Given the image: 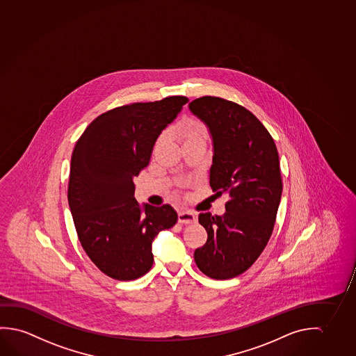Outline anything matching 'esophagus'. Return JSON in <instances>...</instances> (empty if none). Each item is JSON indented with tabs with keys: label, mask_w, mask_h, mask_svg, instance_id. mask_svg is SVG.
<instances>
[{
	"label": "esophagus",
	"mask_w": 356,
	"mask_h": 356,
	"mask_svg": "<svg viewBox=\"0 0 356 356\" xmlns=\"http://www.w3.org/2000/svg\"><path fill=\"white\" fill-rule=\"evenodd\" d=\"M197 221V216L191 211H181L178 214V222L181 224H193Z\"/></svg>",
	"instance_id": "1"
}]
</instances>
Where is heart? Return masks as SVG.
Masks as SVG:
<instances>
[{
  "label": "heart",
  "instance_id": "b5f03b06",
  "mask_svg": "<svg viewBox=\"0 0 356 356\" xmlns=\"http://www.w3.org/2000/svg\"><path fill=\"white\" fill-rule=\"evenodd\" d=\"M175 135L181 145L195 140H207V130L197 120H186L175 130ZM162 141V138L159 140Z\"/></svg>",
  "mask_w": 356,
  "mask_h": 356
}]
</instances>
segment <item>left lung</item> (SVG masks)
<instances>
[{
  "label": "left lung",
  "instance_id": "8db88e82",
  "mask_svg": "<svg viewBox=\"0 0 356 356\" xmlns=\"http://www.w3.org/2000/svg\"><path fill=\"white\" fill-rule=\"evenodd\" d=\"M189 110L211 136L210 186L229 197L224 214H199L208 240L194 260L204 275L229 280L254 265L271 237L282 195L278 152L265 126L235 102L203 96Z\"/></svg>",
  "mask_w": 356,
  "mask_h": 356
}]
</instances>
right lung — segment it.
Wrapping results in <instances>:
<instances>
[{
    "label": "right lung",
    "mask_w": 356,
    "mask_h": 356,
    "mask_svg": "<svg viewBox=\"0 0 356 356\" xmlns=\"http://www.w3.org/2000/svg\"><path fill=\"white\" fill-rule=\"evenodd\" d=\"M186 102V96H170L113 108L96 118L74 147L68 186L74 225L86 254L111 278L131 281L149 271L154 237L178 220L170 204L140 207L134 178Z\"/></svg>",
    "instance_id": "1"
}]
</instances>
